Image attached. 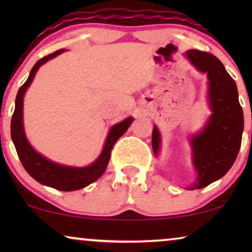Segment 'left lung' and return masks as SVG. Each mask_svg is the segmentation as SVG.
Masks as SVG:
<instances>
[{
    "label": "left lung",
    "mask_w": 252,
    "mask_h": 252,
    "mask_svg": "<svg viewBox=\"0 0 252 252\" xmlns=\"http://www.w3.org/2000/svg\"><path fill=\"white\" fill-rule=\"evenodd\" d=\"M186 56L199 72L208 74V95L212 110L204 129L190 139L197 179L188 189L194 190L206 187L229 171L240 151L244 122L236 84L221 62L212 54L196 49L188 50ZM151 141L157 155L160 135L156 126Z\"/></svg>",
    "instance_id": "left-lung-1"
}]
</instances>
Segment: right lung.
Instances as JSON below:
<instances>
[{
	"label": "right lung",
	"instance_id": "obj_1",
	"mask_svg": "<svg viewBox=\"0 0 252 252\" xmlns=\"http://www.w3.org/2000/svg\"><path fill=\"white\" fill-rule=\"evenodd\" d=\"M64 50L65 49L57 50L46 57L41 58L40 61H37L35 65L32 67V70H31L25 84L19 88L18 94H17L16 97L15 112H13L11 118V139L13 143H15L17 154H18V157L20 161H22L24 168H25L31 177L35 179L40 184L55 188L57 190L72 191L78 190V189H81L86 187V186L91 185L92 182L97 180L104 173L110 160V156H111L113 144L128 129L129 125L133 123L134 119L132 117H128V118H126L125 120L111 127L101 155L89 166H65V165L54 163V161L43 157L42 155L36 153L29 141H27L25 130H24L23 98L24 95H25L26 89L30 87L31 82L34 79V75H35L36 71L39 70L41 65L51 60V58L56 57L57 55L62 54Z\"/></svg>",
	"mask_w": 252,
	"mask_h": 252
}]
</instances>
